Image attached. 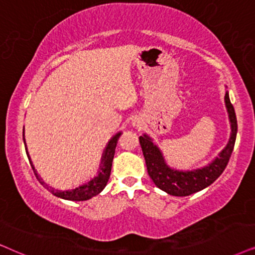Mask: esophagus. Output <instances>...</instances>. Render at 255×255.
Segmentation results:
<instances>
[{"label":"esophagus","mask_w":255,"mask_h":255,"mask_svg":"<svg viewBox=\"0 0 255 255\" xmlns=\"http://www.w3.org/2000/svg\"><path fill=\"white\" fill-rule=\"evenodd\" d=\"M142 120H141L140 118H135L134 120H133V122H131V125H133V127H135V128H141V126H142Z\"/></svg>","instance_id":"esophagus-1"}]
</instances>
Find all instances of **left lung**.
<instances>
[{
  "instance_id": "1",
  "label": "left lung",
  "mask_w": 255,
  "mask_h": 255,
  "mask_svg": "<svg viewBox=\"0 0 255 255\" xmlns=\"http://www.w3.org/2000/svg\"><path fill=\"white\" fill-rule=\"evenodd\" d=\"M225 106H226L231 125L228 142L224 149L218 154V156H215V159L212 160L208 165L200 167V168L186 170L173 168L166 162L162 151L149 135L144 133L138 137L144 160H146L148 175L150 176L157 188L169 195L187 196L202 191L221 175L230 161L238 133L237 117H235L234 107L231 104L227 90L225 93Z\"/></svg>"
}]
</instances>
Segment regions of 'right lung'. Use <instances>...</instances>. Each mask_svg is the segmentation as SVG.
I'll return each instance as SVG.
<instances>
[{
    "mask_svg": "<svg viewBox=\"0 0 255 255\" xmlns=\"http://www.w3.org/2000/svg\"><path fill=\"white\" fill-rule=\"evenodd\" d=\"M122 131H119L115 135H113L111 140L108 141V143L106 144L104 153H102L101 156V162H100L99 166V170L96 173V175L94 178H92L89 181H87L82 185H80L79 187L73 189H66V191H60V189H54L51 187L48 186V183H46L42 180V178L38 175L36 169L31 162L30 156H29L28 149H27V144H25V140H24V130H23V142H24V147H25V153H27V156L29 159V162H30L31 168H33L35 175L38 181H40L41 185H43L49 191L51 194L57 196V198L64 199V200H70V201H85V200H89L92 199L93 196L98 195L99 193L102 192V189L105 188L106 185H107L109 176H111V170H112V163H113V159H114V154H115V148H117L119 137L121 136Z\"/></svg>",
    "mask_w": 255,
    "mask_h": 255,
    "instance_id": "1",
    "label": "right lung"
}]
</instances>
